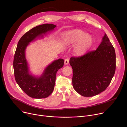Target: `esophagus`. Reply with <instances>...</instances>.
<instances>
[{
  "label": "esophagus",
  "instance_id": "esophagus-1",
  "mask_svg": "<svg viewBox=\"0 0 127 127\" xmlns=\"http://www.w3.org/2000/svg\"><path fill=\"white\" fill-rule=\"evenodd\" d=\"M68 63H69V59H67V58L65 59V60H64V64L67 65V64H68Z\"/></svg>",
  "mask_w": 127,
  "mask_h": 127
}]
</instances>
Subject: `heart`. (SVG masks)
<instances>
[{
	"label": "heart",
	"mask_w": 127,
	"mask_h": 127,
	"mask_svg": "<svg viewBox=\"0 0 127 127\" xmlns=\"http://www.w3.org/2000/svg\"><path fill=\"white\" fill-rule=\"evenodd\" d=\"M64 35V41L66 44L71 45L77 44L74 52L78 56L83 55L91 47L93 43L92 37L80 29L67 31Z\"/></svg>",
	"instance_id": "heart-1"
}]
</instances>
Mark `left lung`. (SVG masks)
<instances>
[{
    "instance_id": "8db88e82",
    "label": "left lung",
    "mask_w": 127,
    "mask_h": 127,
    "mask_svg": "<svg viewBox=\"0 0 127 127\" xmlns=\"http://www.w3.org/2000/svg\"><path fill=\"white\" fill-rule=\"evenodd\" d=\"M96 50L69 60L74 90L84 97L104 91L110 84L116 69L115 49L105 34Z\"/></svg>"
}]
</instances>
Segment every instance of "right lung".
Instances as JSON below:
<instances>
[{"label":"right lung","mask_w":127,"mask_h":127,"mask_svg":"<svg viewBox=\"0 0 127 127\" xmlns=\"http://www.w3.org/2000/svg\"><path fill=\"white\" fill-rule=\"evenodd\" d=\"M56 25L44 24L37 26L26 32L19 40L15 51L13 68L16 82L29 96L36 99L48 97L53 92L57 71L64 64V60L59 59L49 64L40 76L31 74L26 58V49L30 43L43 38L52 31Z\"/></svg>","instance_id":"obj_1"}]
</instances>
